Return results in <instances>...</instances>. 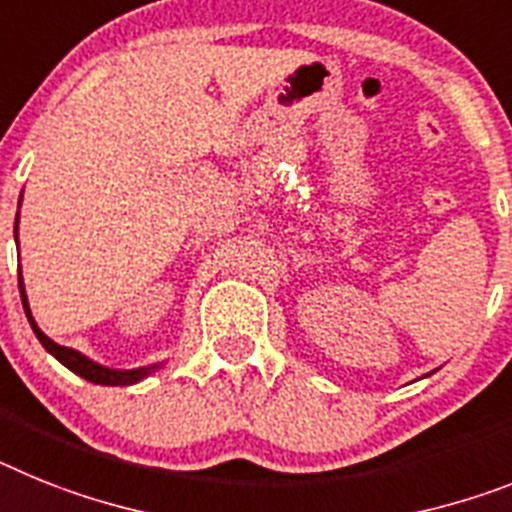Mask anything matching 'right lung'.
<instances>
[{"label":"right lung","mask_w":512,"mask_h":512,"mask_svg":"<svg viewBox=\"0 0 512 512\" xmlns=\"http://www.w3.org/2000/svg\"><path fill=\"white\" fill-rule=\"evenodd\" d=\"M20 200H23V195H20ZM17 218H20V213H17ZM17 218H15V236H17ZM17 283H20V299H23L25 317H28L30 328H33L36 338L41 341V346H44V349L49 351V354L54 356L57 362H62L64 367L70 369V372H75V375L83 377V380L96 382V385H135V382H140V380H145L148 375H153L156 369H161V364H150V367H137V369H111V367H103V364L93 362V359H88V356L80 354V351L67 349V346H59V343H54L49 336H46L44 330L38 328L36 320H33V315H30V304H28V296H25L23 273H20Z\"/></svg>","instance_id":"right-lung-1"}]
</instances>
